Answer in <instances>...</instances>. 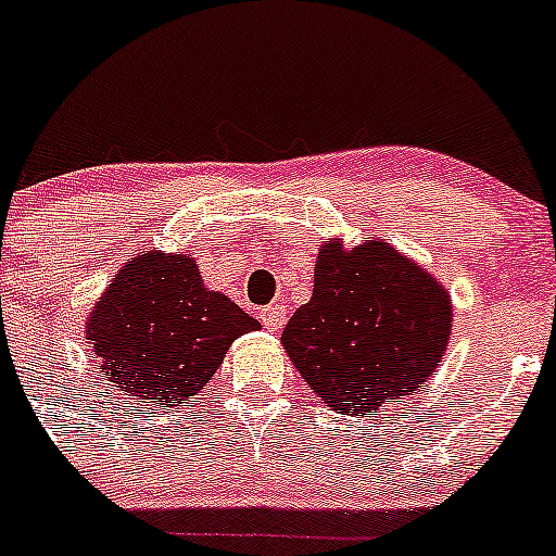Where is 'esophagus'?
<instances>
[{"instance_id": "34e87169", "label": "esophagus", "mask_w": 556, "mask_h": 556, "mask_svg": "<svg viewBox=\"0 0 556 556\" xmlns=\"http://www.w3.org/2000/svg\"><path fill=\"white\" fill-rule=\"evenodd\" d=\"M260 318H262V324H265V329L280 331L286 324V307L280 305V302H276V305L265 307V311L260 313Z\"/></svg>"}]
</instances>
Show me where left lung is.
I'll use <instances>...</instances> for the list:
<instances>
[{"label": "left lung", "instance_id": "1", "mask_svg": "<svg viewBox=\"0 0 556 556\" xmlns=\"http://www.w3.org/2000/svg\"><path fill=\"white\" fill-rule=\"evenodd\" d=\"M450 331V291L420 262L380 238L353 249L326 238L311 302L296 307L280 345L320 402L364 417L428 382Z\"/></svg>", "mask_w": 556, "mask_h": 556}]
</instances>
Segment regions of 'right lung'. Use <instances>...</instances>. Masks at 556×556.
<instances>
[{
  "label": "right lung",
  "mask_w": 556,
  "mask_h": 556,
  "mask_svg": "<svg viewBox=\"0 0 556 556\" xmlns=\"http://www.w3.org/2000/svg\"><path fill=\"white\" fill-rule=\"evenodd\" d=\"M260 329L222 291L205 289L194 256L141 251L109 280L85 320L106 380L144 406H179L203 391L240 334Z\"/></svg>",
  "instance_id": "right-lung-1"
}]
</instances>
